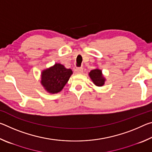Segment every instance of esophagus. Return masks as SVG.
Masks as SVG:
<instances>
[{
	"label": "esophagus",
	"instance_id": "1",
	"mask_svg": "<svg viewBox=\"0 0 152 152\" xmlns=\"http://www.w3.org/2000/svg\"><path fill=\"white\" fill-rule=\"evenodd\" d=\"M83 72V68L80 67V68H76L74 69V72L76 74H81Z\"/></svg>",
	"mask_w": 152,
	"mask_h": 152
}]
</instances>
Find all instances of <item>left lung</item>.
<instances>
[{
  "instance_id": "left-lung-1",
  "label": "left lung",
  "mask_w": 152,
  "mask_h": 152,
  "mask_svg": "<svg viewBox=\"0 0 152 152\" xmlns=\"http://www.w3.org/2000/svg\"><path fill=\"white\" fill-rule=\"evenodd\" d=\"M89 76L95 85L98 86H102L104 84L105 80L102 75L101 70H99V69L91 70V72L89 73Z\"/></svg>"
}]
</instances>
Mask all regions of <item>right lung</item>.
Returning a JSON list of instances; mask_svg holds the SVG:
<instances>
[{
    "label": "right lung",
    "mask_w": 152,
    "mask_h": 152,
    "mask_svg": "<svg viewBox=\"0 0 152 152\" xmlns=\"http://www.w3.org/2000/svg\"><path fill=\"white\" fill-rule=\"evenodd\" d=\"M72 74V71L70 69H66L60 64H56L43 71L41 82L50 93H58L63 89Z\"/></svg>",
    "instance_id": "right-lung-1"
}]
</instances>
